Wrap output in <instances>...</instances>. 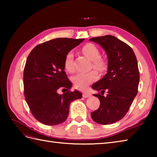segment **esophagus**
Here are the masks:
<instances>
[{
    "mask_svg": "<svg viewBox=\"0 0 157 157\" xmlns=\"http://www.w3.org/2000/svg\"><path fill=\"white\" fill-rule=\"evenodd\" d=\"M82 96L84 98H88V97H90L92 95L90 94V93H89L88 92H84V93H83Z\"/></svg>",
    "mask_w": 157,
    "mask_h": 157,
    "instance_id": "1",
    "label": "esophagus"
}]
</instances>
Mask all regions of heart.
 <instances>
[{
	"mask_svg": "<svg viewBox=\"0 0 157 157\" xmlns=\"http://www.w3.org/2000/svg\"><path fill=\"white\" fill-rule=\"evenodd\" d=\"M84 54L92 61V67L99 72L105 71L107 67V63L106 60L101 56V52L96 46L88 43L82 48ZM65 69L69 73H73L75 70L73 64V55L72 52H69L66 55L64 60ZM98 78V73L95 70L86 72L79 73L73 78V82L75 86L78 89L84 90L89 84L95 82Z\"/></svg>",
	"mask_w": 157,
	"mask_h": 157,
	"instance_id": "heart-1",
	"label": "heart"
}]
</instances>
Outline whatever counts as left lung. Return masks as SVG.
Masks as SVG:
<instances>
[{
	"label": "left lung",
	"instance_id": "8db88e82",
	"mask_svg": "<svg viewBox=\"0 0 157 157\" xmlns=\"http://www.w3.org/2000/svg\"><path fill=\"white\" fill-rule=\"evenodd\" d=\"M105 49L108 57L107 73L92 85L100 92L94 94L101 102L99 108L91 113L95 122L112 124L128 113L138 93L140 72L136 56L126 43L111 35L90 39ZM107 91V95H104Z\"/></svg>",
	"mask_w": 157,
	"mask_h": 157
}]
</instances>
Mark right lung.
Here are the masks:
<instances>
[{
    "label": "right lung",
    "mask_w": 157,
    "mask_h": 157,
    "mask_svg": "<svg viewBox=\"0 0 157 157\" xmlns=\"http://www.w3.org/2000/svg\"><path fill=\"white\" fill-rule=\"evenodd\" d=\"M84 39L61 38L37 45L29 53L23 71L24 95L33 116L47 125L64 122L70 103L82 98L64 71L66 55ZM66 92L59 95L58 89Z\"/></svg>",
    "instance_id": "right-lung-1"
}]
</instances>
